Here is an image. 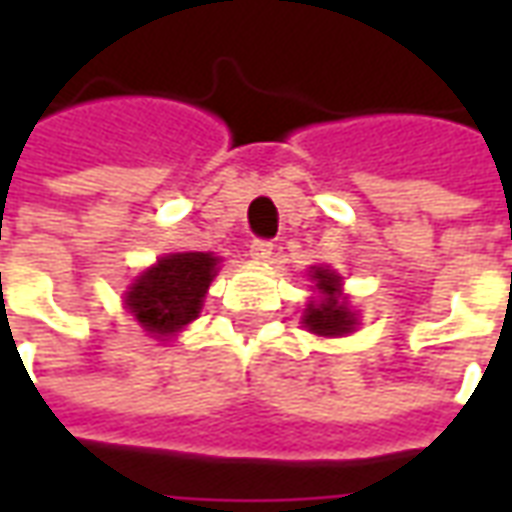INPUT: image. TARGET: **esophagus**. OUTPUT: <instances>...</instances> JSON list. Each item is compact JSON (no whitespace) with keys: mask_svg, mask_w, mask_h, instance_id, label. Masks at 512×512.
I'll list each match as a JSON object with an SVG mask.
<instances>
[{"mask_svg":"<svg viewBox=\"0 0 512 512\" xmlns=\"http://www.w3.org/2000/svg\"><path fill=\"white\" fill-rule=\"evenodd\" d=\"M271 255H274V244H271V241L257 238V241L249 244V257H252L255 263H266V260H271Z\"/></svg>","mask_w":512,"mask_h":512,"instance_id":"34e87169","label":"esophagus"}]
</instances>
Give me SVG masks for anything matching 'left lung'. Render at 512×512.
I'll list each match as a JSON object with an SVG mask.
<instances>
[{
	"label": "left lung",
	"mask_w": 512,
	"mask_h": 512,
	"mask_svg": "<svg viewBox=\"0 0 512 512\" xmlns=\"http://www.w3.org/2000/svg\"><path fill=\"white\" fill-rule=\"evenodd\" d=\"M310 279L321 296L318 301H310L301 315L304 329L318 337H343L354 332L356 312H351L348 301L343 299V277L332 268L312 266Z\"/></svg>",
	"instance_id": "left-lung-1"
}]
</instances>
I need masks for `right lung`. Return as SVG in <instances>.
Returning <instances> with one entry per match:
<instances>
[{
    "instance_id": "add662e5",
    "label": "right lung",
    "mask_w": 512,
    "mask_h": 512,
    "mask_svg": "<svg viewBox=\"0 0 512 512\" xmlns=\"http://www.w3.org/2000/svg\"><path fill=\"white\" fill-rule=\"evenodd\" d=\"M219 271L211 252H175L158 257L126 290V307L153 337H172L200 318L202 299Z\"/></svg>"
}]
</instances>
